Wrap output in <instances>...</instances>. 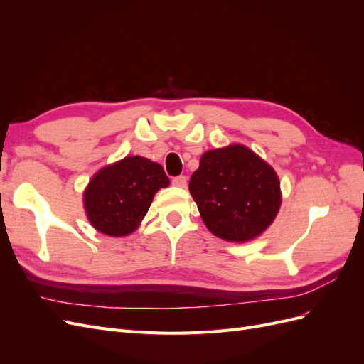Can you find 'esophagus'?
<instances>
[{"instance_id":"esophagus-1","label":"esophagus","mask_w":364,"mask_h":364,"mask_svg":"<svg viewBox=\"0 0 364 364\" xmlns=\"http://www.w3.org/2000/svg\"><path fill=\"white\" fill-rule=\"evenodd\" d=\"M171 183L174 186H181V188H185V186H186V178H185V176H176V178H173Z\"/></svg>"}]
</instances>
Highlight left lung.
Wrapping results in <instances>:
<instances>
[{"mask_svg": "<svg viewBox=\"0 0 364 364\" xmlns=\"http://www.w3.org/2000/svg\"><path fill=\"white\" fill-rule=\"evenodd\" d=\"M190 193L206 228L235 243L261 235L281 206L277 173L240 144L203 153L190 179Z\"/></svg>", "mask_w": 364, "mask_h": 364, "instance_id": "1", "label": "left lung"}]
</instances>
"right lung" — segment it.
Here are the masks:
<instances>
[{"instance_id": "add662e5", "label": "right lung", "mask_w": 364, "mask_h": 364, "mask_svg": "<svg viewBox=\"0 0 364 364\" xmlns=\"http://www.w3.org/2000/svg\"><path fill=\"white\" fill-rule=\"evenodd\" d=\"M170 185L162 167L142 156H127L102 168L83 194L87 218L98 232L124 237L147 214L159 188Z\"/></svg>"}]
</instances>
